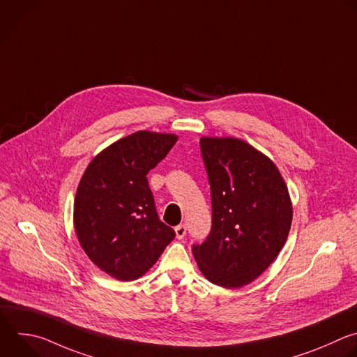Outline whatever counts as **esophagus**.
<instances>
[{"mask_svg":"<svg viewBox=\"0 0 357 357\" xmlns=\"http://www.w3.org/2000/svg\"><path fill=\"white\" fill-rule=\"evenodd\" d=\"M175 232H176V238L182 240L183 236L186 235V225L185 224H179L175 227Z\"/></svg>","mask_w":357,"mask_h":357,"instance_id":"1","label":"esophagus"}]
</instances>
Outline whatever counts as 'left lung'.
I'll return each mask as SVG.
<instances>
[{
  "instance_id": "obj_1",
  "label": "left lung",
  "mask_w": 357,
  "mask_h": 357,
  "mask_svg": "<svg viewBox=\"0 0 357 357\" xmlns=\"http://www.w3.org/2000/svg\"><path fill=\"white\" fill-rule=\"evenodd\" d=\"M211 196V229L192 252L207 280L236 289L279 255L293 210L276 165L236 139H200Z\"/></svg>"
}]
</instances>
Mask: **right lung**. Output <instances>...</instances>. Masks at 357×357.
<instances>
[{"label": "right lung", "mask_w": 357, "mask_h": 357, "mask_svg": "<svg viewBox=\"0 0 357 357\" xmlns=\"http://www.w3.org/2000/svg\"><path fill=\"white\" fill-rule=\"evenodd\" d=\"M178 137L137 132L88 165L77 189L74 225L88 258L117 280L143 276L175 238L157 213L147 174Z\"/></svg>", "instance_id": "1"}]
</instances>
